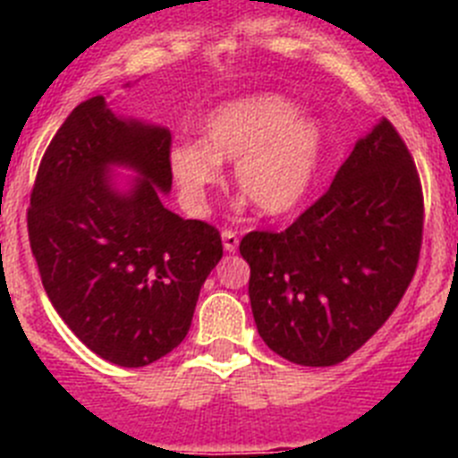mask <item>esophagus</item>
Listing matches in <instances>:
<instances>
[{"label":"esophagus","instance_id":"34e87169","mask_svg":"<svg viewBox=\"0 0 458 458\" xmlns=\"http://www.w3.org/2000/svg\"><path fill=\"white\" fill-rule=\"evenodd\" d=\"M222 245H225L226 252H236L238 250L236 232H232V229H225V232H222Z\"/></svg>","mask_w":458,"mask_h":458}]
</instances>
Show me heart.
Segmentation results:
<instances>
[{
    "mask_svg": "<svg viewBox=\"0 0 458 458\" xmlns=\"http://www.w3.org/2000/svg\"><path fill=\"white\" fill-rule=\"evenodd\" d=\"M201 141L169 151V169L192 210H204L220 163H236V185L264 216L282 217L307 199L326 148L323 125L298 114L279 93H254L217 107L204 121Z\"/></svg>",
    "mask_w": 458,
    "mask_h": 458,
    "instance_id": "b5f03b06",
    "label": "heart"
}]
</instances>
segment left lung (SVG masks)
Listing matches in <instances>:
<instances>
[{
	"instance_id": "obj_1",
	"label": "left lung",
	"mask_w": 458,
	"mask_h": 458,
	"mask_svg": "<svg viewBox=\"0 0 458 458\" xmlns=\"http://www.w3.org/2000/svg\"><path fill=\"white\" fill-rule=\"evenodd\" d=\"M420 174L390 121L355 144L330 188L284 232H250V302L268 349L339 365L390 318L420 261Z\"/></svg>"
}]
</instances>
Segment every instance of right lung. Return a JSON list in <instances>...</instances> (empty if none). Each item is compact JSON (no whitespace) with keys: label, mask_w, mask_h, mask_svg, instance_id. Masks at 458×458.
<instances>
[{"label":"right lung","mask_w":458,"mask_h":458,"mask_svg":"<svg viewBox=\"0 0 458 458\" xmlns=\"http://www.w3.org/2000/svg\"><path fill=\"white\" fill-rule=\"evenodd\" d=\"M172 135L123 121L103 96L72 109L43 153L27 232L46 293L75 337L119 367H147L185 339L222 259L216 226L165 208ZM109 164L142 174L128 195Z\"/></svg>","instance_id":"add662e5"}]
</instances>
